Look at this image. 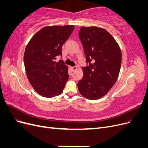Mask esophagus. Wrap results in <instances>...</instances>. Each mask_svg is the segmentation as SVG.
Wrapping results in <instances>:
<instances>
[{
  "label": "esophagus",
  "mask_w": 148,
  "mask_h": 148,
  "mask_svg": "<svg viewBox=\"0 0 148 148\" xmlns=\"http://www.w3.org/2000/svg\"><path fill=\"white\" fill-rule=\"evenodd\" d=\"M77 68H78V67L77 66H73L72 67V68H71V69H72V70H77Z\"/></svg>",
  "instance_id": "esophagus-1"
}]
</instances>
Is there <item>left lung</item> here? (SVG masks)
Instances as JSON below:
<instances>
[{
    "label": "left lung",
    "mask_w": 148,
    "mask_h": 148,
    "mask_svg": "<svg viewBox=\"0 0 148 148\" xmlns=\"http://www.w3.org/2000/svg\"><path fill=\"white\" fill-rule=\"evenodd\" d=\"M79 38L89 65L83 67V77L78 83V90L86 99H100L118 78L122 63L120 47L108 31L96 26H82Z\"/></svg>",
    "instance_id": "obj_1"
}]
</instances>
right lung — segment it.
Masks as SVG:
<instances>
[{
	"instance_id": "right-lung-1",
	"label": "right lung",
	"mask_w": 148,
	"mask_h": 148,
	"mask_svg": "<svg viewBox=\"0 0 148 148\" xmlns=\"http://www.w3.org/2000/svg\"><path fill=\"white\" fill-rule=\"evenodd\" d=\"M73 25L46 26L36 33L26 47L24 64L29 83L39 95L53 97L63 91L69 78L62 60V47L74 29Z\"/></svg>"
}]
</instances>
